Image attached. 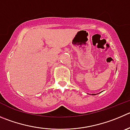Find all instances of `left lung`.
Returning a JSON list of instances; mask_svg holds the SVG:
<instances>
[{
  "mask_svg": "<svg viewBox=\"0 0 130 130\" xmlns=\"http://www.w3.org/2000/svg\"><path fill=\"white\" fill-rule=\"evenodd\" d=\"M92 95H95V94H92Z\"/></svg>",
  "mask_w": 130,
  "mask_h": 130,
  "instance_id": "1",
  "label": "left lung"
}]
</instances>
